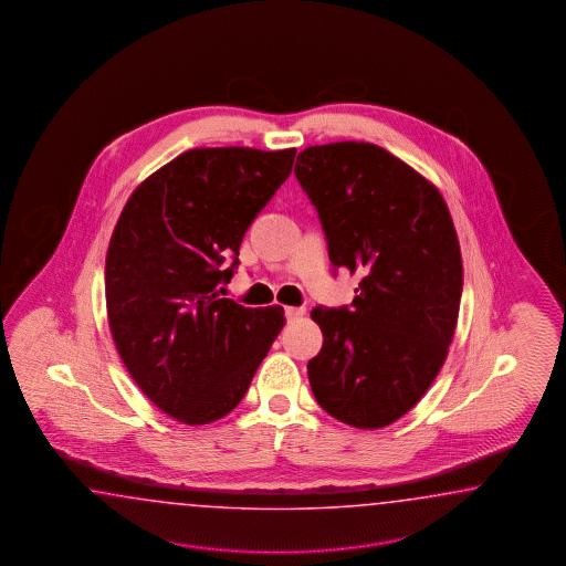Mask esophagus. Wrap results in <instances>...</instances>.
<instances>
[{
	"instance_id": "obj_1",
	"label": "esophagus",
	"mask_w": 566,
	"mask_h": 566,
	"mask_svg": "<svg viewBox=\"0 0 566 566\" xmlns=\"http://www.w3.org/2000/svg\"><path fill=\"white\" fill-rule=\"evenodd\" d=\"M284 314H286V318L292 323V321H298L301 316H304L306 308H302V306H298V308H296V306H286Z\"/></svg>"
}]
</instances>
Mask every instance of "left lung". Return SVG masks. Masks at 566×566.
Returning <instances> with one entry per match:
<instances>
[{"label":"left lung","instance_id":"1","mask_svg":"<svg viewBox=\"0 0 566 566\" xmlns=\"http://www.w3.org/2000/svg\"><path fill=\"white\" fill-rule=\"evenodd\" d=\"M294 175L314 205L335 272H359L352 306L314 308L323 349L314 398L355 428H384L427 394L451 345L463 262L437 187L365 142L311 146Z\"/></svg>","mask_w":566,"mask_h":566}]
</instances>
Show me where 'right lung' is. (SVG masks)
Masks as SVG:
<instances>
[{
	"mask_svg": "<svg viewBox=\"0 0 566 566\" xmlns=\"http://www.w3.org/2000/svg\"><path fill=\"white\" fill-rule=\"evenodd\" d=\"M294 156L185 151L146 178L119 214L105 260L115 347L139 390L178 422L229 415L286 323L282 306L245 308L221 298V286Z\"/></svg>",
	"mask_w": 566,
	"mask_h": 566,
	"instance_id": "right-lung-1",
	"label": "right lung"
}]
</instances>
